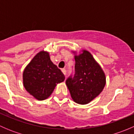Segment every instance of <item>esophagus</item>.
I'll use <instances>...</instances> for the list:
<instances>
[{
	"instance_id": "1",
	"label": "esophagus",
	"mask_w": 134,
	"mask_h": 134,
	"mask_svg": "<svg viewBox=\"0 0 134 134\" xmlns=\"http://www.w3.org/2000/svg\"><path fill=\"white\" fill-rule=\"evenodd\" d=\"M62 72H63V73L64 74V75L65 76L66 75V70L65 69H62Z\"/></svg>"
}]
</instances>
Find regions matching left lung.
Listing matches in <instances>:
<instances>
[{"instance_id": "8db88e82", "label": "left lung", "mask_w": 134, "mask_h": 134, "mask_svg": "<svg viewBox=\"0 0 134 134\" xmlns=\"http://www.w3.org/2000/svg\"><path fill=\"white\" fill-rule=\"evenodd\" d=\"M73 75L66 80V85L73 100L80 104H86L103 90L106 78L100 66L87 51L75 56Z\"/></svg>"}]
</instances>
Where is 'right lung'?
I'll list each match as a JSON object with an SVG mask.
<instances>
[{
  "instance_id": "1",
  "label": "right lung",
  "mask_w": 134,
  "mask_h": 134,
  "mask_svg": "<svg viewBox=\"0 0 134 134\" xmlns=\"http://www.w3.org/2000/svg\"><path fill=\"white\" fill-rule=\"evenodd\" d=\"M65 76L50 59L48 52H39L26 66L23 72V84L26 90L36 99L43 100L53 92Z\"/></svg>"
}]
</instances>
